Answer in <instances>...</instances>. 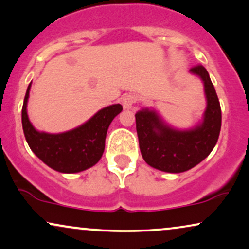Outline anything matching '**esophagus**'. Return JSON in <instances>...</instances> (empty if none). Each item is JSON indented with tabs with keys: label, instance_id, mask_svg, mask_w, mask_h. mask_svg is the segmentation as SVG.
I'll list each match as a JSON object with an SVG mask.
<instances>
[{
	"label": "esophagus",
	"instance_id": "1",
	"mask_svg": "<svg viewBox=\"0 0 249 249\" xmlns=\"http://www.w3.org/2000/svg\"><path fill=\"white\" fill-rule=\"evenodd\" d=\"M135 102H137V96L133 94H125L122 99V105L124 109H131Z\"/></svg>",
	"mask_w": 249,
	"mask_h": 249
}]
</instances>
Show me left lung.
Returning <instances> with one entry per match:
<instances>
[{"label":"left lung","instance_id":"obj_1","mask_svg":"<svg viewBox=\"0 0 249 249\" xmlns=\"http://www.w3.org/2000/svg\"><path fill=\"white\" fill-rule=\"evenodd\" d=\"M191 72L204 83L207 109L202 124L188 131H178L166 126L152 110L144 109L135 114L141 155L147 164L161 171H187L203 161L218 140L222 111L215 87L208 71L201 64L192 68Z\"/></svg>","mask_w":249,"mask_h":249}]
</instances>
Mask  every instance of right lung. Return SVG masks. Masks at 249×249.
I'll use <instances>...</instances> for the list:
<instances>
[{
	"mask_svg": "<svg viewBox=\"0 0 249 249\" xmlns=\"http://www.w3.org/2000/svg\"><path fill=\"white\" fill-rule=\"evenodd\" d=\"M31 84L28 85L21 109L25 138L32 152L52 169L63 174L86 170L101 159L105 152L107 131L110 123L123 110L112 105L100 110L87 123L74 130L59 134L37 132L28 121L26 106Z\"/></svg>",
	"mask_w": 249,
	"mask_h": 249,
	"instance_id": "add662e5",
	"label": "right lung"
}]
</instances>
